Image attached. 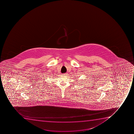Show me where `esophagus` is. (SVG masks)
I'll return each mask as SVG.
<instances>
[{
    "mask_svg": "<svg viewBox=\"0 0 134 134\" xmlns=\"http://www.w3.org/2000/svg\"><path fill=\"white\" fill-rule=\"evenodd\" d=\"M67 75V73H64V74H63V76H66Z\"/></svg>",
    "mask_w": 134,
    "mask_h": 134,
    "instance_id": "34e87169",
    "label": "esophagus"
}]
</instances>
